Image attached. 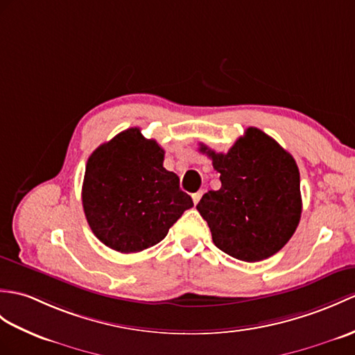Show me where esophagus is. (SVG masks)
Returning <instances> with one entry per match:
<instances>
[{"label":"esophagus","mask_w":355,"mask_h":355,"mask_svg":"<svg viewBox=\"0 0 355 355\" xmlns=\"http://www.w3.org/2000/svg\"><path fill=\"white\" fill-rule=\"evenodd\" d=\"M202 193H204L202 191H198L196 193H193V195H192V200H193V204H195V205L198 204V201H200V200H201V196H202Z\"/></svg>","instance_id":"esophagus-1"}]
</instances>
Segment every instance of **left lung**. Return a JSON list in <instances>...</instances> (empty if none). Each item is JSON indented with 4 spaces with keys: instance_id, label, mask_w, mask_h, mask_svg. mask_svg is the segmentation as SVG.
Segmentation results:
<instances>
[{
    "instance_id": "obj_1",
    "label": "left lung",
    "mask_w": 355,
    "mask_h": 355,
    "mask_svg": "<svg viewBox=\"0 0 355 355\" xmlns=\"http://www.w3.org/2000/svg\"><path fill=\"white\" fill-rule=\"evenodd\" d=\"M220 177V189L204 193L196 209L213 243L243 261H260L289 242L300 224V171L284 148L250 127L228 153L201 144Z\"/></svg>"
}]
</instances>
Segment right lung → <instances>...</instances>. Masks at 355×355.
<instances>
[{"mask_svg":"<svg viewBox=\"0 0 355 355\" xmlns=\"http://www.w3.org/2000/svg\"><path fill=\"white\" fill-rule=\"evenodd\" d=\"M163 148L128 128L100 145L86 164L83 209L94 234L109 248L130 254L166 237L193 207L177 174L163 168Z\"/></svg>","mask_w":355,"mask_h":355,"instance_id":"1","label":"right lung"}]
</instances>
